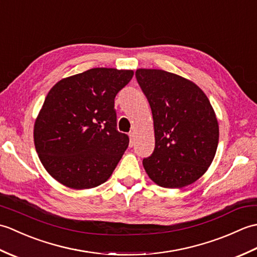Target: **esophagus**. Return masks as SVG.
<instances>
[{
	"instance_id": "obj_1",
	"label": "esophagus",
	"mask_w": 257,
	"mask_h": 257,
	"mask_svg": "<svg viewBox=\"0 0 257 257\" xmlns=\"http://www.w3.org/2000/svg\"><path fill=\"white\" fill-rule=\"evenodd\" d=\"M129 138H130V144H129V146L133 147L134 144H135V134H134V133L130 134V135H129Z\"/></svg>"
}]
</instances>
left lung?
Returning a JSON list of instances; mask_svg holds the SVG:
<instances>
[{
    "label": "left lung",
    "instance_id": "1",
    "mask_svg": "<svg viewBox=\"0 0 257 257\" xmlns=\"http://www.w3.org/2000/svg\"><path fill=\"white\" fill-rule=\"evenodd\" d=\"M136 78L154 117L156 145L145 170L160 187H187L205 173L219 144L210 100L192 81L166 70L139 68Z\"/></svg>",
    "mask_w": 257,
    "mask_h": 257
}]
</instances>
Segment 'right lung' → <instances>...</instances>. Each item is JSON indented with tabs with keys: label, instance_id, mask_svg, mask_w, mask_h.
Returning a JSON list of instances; mask_svg holds the SVG:
<instances>
[{
	"label": "right lung",
	"instance_id": "obj_1",
	"mask_svg": "<svg viewBox=\"0 0 257 257\" xmlns=\"http://www.w3.org/2000/svg\"><path fill=\"white\" fill-rule=\"evenodd\" d=\"M133 76V70L91 68L53 86L35 120L34 144L56 181L83 190L111 176L129 145L117 130L114 97Z\"/></svg>",
	"mask_w": 257,
	"mask_h": 257
}]
</instances>
